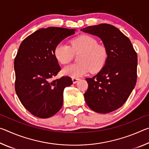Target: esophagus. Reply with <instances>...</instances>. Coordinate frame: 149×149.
Masks as SVG:
<instances>
[{"label":"esophagus","mask_w":149,"mask_h":149,"mask_svg":"<svg viewBox=\"0 0 149 149\" xmlns=\"http://www.w3.org/2000/svg\"><path fill=\"white\" fill-rule=\"evenodd\" d=\"M79 78H77V77H73V78H72L73 83H74V84H77V81H79Z\"/></svg>","instance_id":"obj_1"}]
</instances>
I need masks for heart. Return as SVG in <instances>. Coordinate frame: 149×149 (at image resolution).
Returning a JSON list of instances; mask_svg holds the SVG:
<instances>
[{"label": "heart", "instance_id": "obj_1", "mask_svg": "<svg viewBox=\"0 0 149 149\" xmlns=\"http://www.w3.org/2000/svg\"><path fill=\"white\" fill-rule=\"evenodd\" d=\"M71 47L59 43L54 48V55L60 64L65 65L71 61L74 54H81L78 58L79 63L70 65L62 70V74L72 77H77L87 74L90 70L93 73L101 70L108 58L107 49L104 45H98L94 37L82 35L70 41Z\"/></svg>", "mask_w": 149, "mask_h": 149}]
</instances>
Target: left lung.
<instances>
[{"mask_svg":"<svg viewBox=\"0 0 149 149\" xmlns=\"http://www.w3.org/2000/svg\"><path fill=\"white\" fill-rule=\"evenodd\" d=\"M102 40L108 58L104 67L91 78L84 98L91 109L107 114L118 109L130 97L137 81V55L130 40L117 27L101 24L81 29Z\"/></svg>","mask_w":149,"mask_h":149,"instance_id":"obj_1","label":"left lung"}]
</instances>
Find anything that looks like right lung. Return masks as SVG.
I'll return each mask as SVG.
<instances>
[{"label": "right lung", "mask_w": 149, "mask_h": 149, "mask_svg": "<svg viewBox=\"0 0 149 149\" xmlns=\"http://www.w3.org/2000/svg\"><path fill=\"white\" fill-rule=\"evenodd\" d=\"M75 31L56 27L39 29L20 45L14 60L15 90L22 104L35 116L50 118L62 107L64 88L73 81L68 76L51 80L60 70L54 50Z\"/></svg>", "instance_id": "right-lung-1"}]
</instances>
